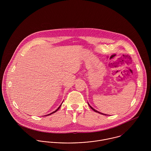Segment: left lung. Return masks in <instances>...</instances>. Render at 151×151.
<instances>
[{
  "label": "left lung",
  "mask_w": 151,
  "mask_h": 151,
  "mask_svg": "<svg viewBox=\"0 0 151 151\" xmlns=\"http://www.w3.org/2000/svg\"><path fill=\"white\" fill-rule=\"evenodd\" d=\"M88 105H89V106L90 108H91V109H92V110H93L94 111H95V112H97V113H100V114H104V113H101V112H99V111H97L96 110L94 109L93 108H92V106H91V105L89 104H88ZM104 115H108V114H104Z\"/></svg>",
  "instance_id": "obj_1"
}]
</instances>
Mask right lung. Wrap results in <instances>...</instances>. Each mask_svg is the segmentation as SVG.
Instances as JSON below:
<instances>
[{
    "instance_id": "obj_1",
    "label": "right lung",
    "mask_w": 151,
    "mask_h": 151,
    "mask_svg": "<svg viewBox=\"0 0 151 151\" xmlns=\"http://www.w3.org/2000/svg\"><path fill=\"white\" fill-rule=\"evenodd\" d=\"M63 102H62V104H61V105H60V106H59V107H58V109H56V110H55V111H53V112H52V113H50V114H46V115H45V116H49V115H50V114H53V113H55V112H56V111H58V110H59V109H60V107H61V106H62V104H63Z\"/></svg>"
}]
</instances>
